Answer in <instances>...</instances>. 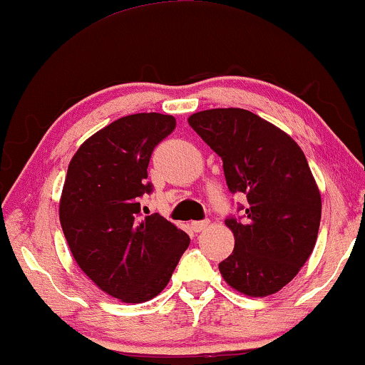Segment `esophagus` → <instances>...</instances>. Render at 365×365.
<instances>
[{
	"label": "esophagus",
	"mask_w": 365,
	"mask_h": 365,
	"mask_svg": "<svg viewBox=\"0 0 365 365\" xmlns=\"http://www.w3.org/2000/svg\"><path fill=\"white\" fill-rule=\"evenodd\" d=\"M207 226H209V221L207 220L206 221H192V223H190L192 232H195V233L202 232V230H206Z\"/></svg>",
	"instance_id": "1"
}]
</instances>
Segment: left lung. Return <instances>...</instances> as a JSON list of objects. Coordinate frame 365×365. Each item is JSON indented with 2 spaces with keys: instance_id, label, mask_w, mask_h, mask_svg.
<instances>
[{
  "instance_id": "8db88e82",
  "label": "left lung",
  "mask_w": 365,
  "mask_h": 365,
  "mask_svg": "<svg viewBox=\"0 0 365 365\" xmlns=\"http://www.w3.org/2000/svg\"><path fill=\"white\" fill-rule=\"evenodd\" d=\"M188 125L223 159L230 192H242L249 202L244 220L225 221L235 247L220 273L244 295H273L299 274L319 232L321 194L304 150L242 108L194 113Z\"/></svg>"
}]
</instances>
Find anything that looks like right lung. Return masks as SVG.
<instances>
[{"label": "right lung", "instance_id": "obj_1", "mask_svg": "<svg viewBox=\"0 0 365 365\" xmlns=\"http://www.w3.org/2000/svg\"><path fill=\"white\" fill-rule=\"evenodd\" d=\"M161 113L118 118L73 154L60 199V223L78 267L125 304L148 302L168 284L190 238L159 215L140 216L150 154L175 130Z\"/></svg>", "mask_w": 365, "mask_h": 365}]
</instances>
